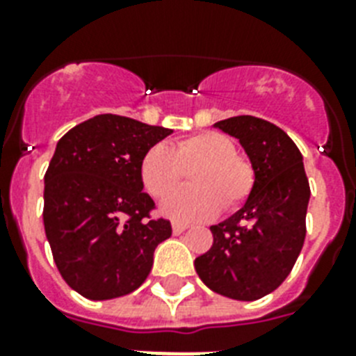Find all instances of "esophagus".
Listing matches in <instances>:
<instances>
[{
  "label": "esophagus",
  "instance_id": "obj_1",
  "mask_svg": "<svg viewBox=\"0 0 356 356\" xmlns=\"http://www.w3.org/2000/svg\"><path fill=\"white\" fill-rule=\"evenodd\" d=\"M188 229V225H184V223H172V231L173 234H181L184 233Z\"/></svg>",
  "mask_w": 356,
  "mask_h": 356
}]
</instances>
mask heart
<instances>
[{
  "label": "heart",
  "instance_id": "heart-1",
  "mask_svg": "<svg viewBox=\"0 0 356 356\" xmlns=\"http://www.w3.org/2000/svg\"><path fill=\"white\" fill-rule=\"evenodd\" d=\"M190 169L193 186L170 195ZM140 177L153 197L170 195L162 201V214L184 223L216 216L222 205L233 211L248 200L254 186L251 162L236 155L233 140L212 131L177 140L172 147L151 145L140 164Z\"/></svg>",
  "mask_w": 356,
  "mask_h": 356
}]
</instances>
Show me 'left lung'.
<instances>
[{
    "mask_svg": "<svg viewBox=\"0 0 356 356\" xmlns=\"http://www.w3.org/2000/svg\"><path fill=\"white\" fill-rule=\"evenodd\" d=\"M214 127L242 144L254 170V186L240 211L212 225V248L194 266L212 292L254 301L281 286L301 253L309 179L298 145L273 123L234 116Z\"/></svg>",
    "mask_w": 356,
    "mask_h": 356,
    "instance_id": "1",
    "label": "left lung"
}]
</instances>
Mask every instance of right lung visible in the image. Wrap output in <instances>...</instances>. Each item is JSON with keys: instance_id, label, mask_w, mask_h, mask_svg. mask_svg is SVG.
<instances>
[{"instance_id": "right-lung-1", "label": "right lung", "mask_w": 356, "mask_h": 356, "mask_svg": "<svg viewBox=\"0 0 356 356\" xmlns=\"http://www.w3.org/2000/svg\"><path fill=\"white\" fill-rule=\"evenodd\" d=\"M172 129L97 114L57 142L44 175V229L53 260L70 288L92 301L134 292L147 279L155 248L172 236L151 220L142 192L145 151Z\"/></svg>"}]
</instances>
